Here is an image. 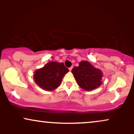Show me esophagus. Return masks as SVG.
<instances>
[{
    "label": "esophagus",
    "mask_w": 134,
    "mask_h": 134,
    "mask_svg": "<svg viewBox=\"0 0 134 134\" xmlns=\"http://www.w3.org/2000/svg\"><path fill=\"white\" fill-rule=\"evenodd\" d=\"M72 68H73V67H69V70H70V71H71V70H72Z\"/></svg>",
    "instance_id": "34e87169"
}]
</instances>
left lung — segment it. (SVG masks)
Segmentation results:
<instances>
[{
    "label": "left lung",
    "mask_w": 134,
    "mask_h": 134,
    "mask_svg": "<svg viewBox=\"0 0 134 134\" xmlns=\"http://www.w3.org/2000/svg\"><path fill=\"white\" fill-rule=\"evenodd\" d=\"M77 83L86 91L92 90L99 87L101 84L103 74L99 69L91 65L88 62L82 61L78 67L72 70Z\"/></svg>",
    "instance_id": "obj_1"
}]
</instances>
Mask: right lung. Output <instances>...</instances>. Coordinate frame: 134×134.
<instances>
[{
	"label": "right lung",
	"instance_id": "right-lung-1",
	"mask_svg": "<svg viewBox=\"0 0 134 134\" xmlns=\"http://www.w3.org/2000/svg\"><path fill=\"white\" fill-rule=\"evenodd\" d=\"M69 71L64 63L50 62L35 72L34 79L41 88L51 91L60 85L64 75Z\"/></svg>",
	"mask_w": 134,
	"mask_h": 134
}]
</instances>
